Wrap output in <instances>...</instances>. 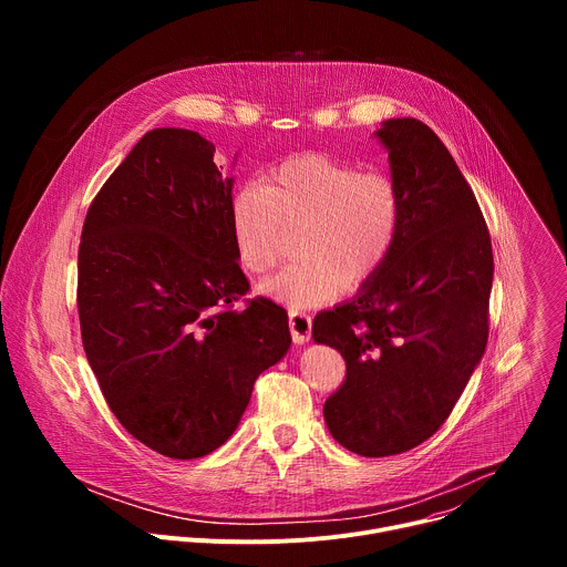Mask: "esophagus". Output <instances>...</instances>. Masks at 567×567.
<instances>
[{"label": "esophagus", "mask_w": 567, "mask_h": 567, "mask_svg": "<svg viewBox=\"0 0 567 567\" xmlns=\"http://www.w3.org/2000/svg\"><path fill=\"white\" fill-rule=\"evenodd\" d=\"M289 330L293 343H307L311 337V318L305 311H289Z\"/></svg>", "instance_id": "esophagus-1"}]
</instances>
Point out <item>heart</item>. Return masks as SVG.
I'll return each mask as SVG.
<instances>
[{"instance_id":"b5f03b06","label":"heart","mask_w":567,"mask_h":567,"mask_svg":"<svg viewBox=\"0 0 567 567\" xmlns=\"http://www.w3.org/2000/svg\"><path fill=\"white\" fill-rule=\"evenodd\" d=\"M401 224V195L381 171H359L320 152L287 156L228 206L239 267L269 274L285 256L287 233L302 226L298 256L260 291L291 309L328 305L368 282L388 260Z\"/></svg>"}]
</instances>
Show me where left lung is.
Here are the masks:
<instances>
[{"label":"left lung","mask_w":567,"mask_h":567,"mask_svg":"<svg viewBox=\"0 0 567 567\" xmlns=\"http://www.w3.org/2000/svg\"><path fill=\"white\" fill-rule=\"evenodd\" d=\"M401 195L383 267L313 318L311 339L341 352L346 381L326 401L332 437L365 457L426 442L451 415L489 337L492 237L446 145L417 118L374 132Z\"/></svg>","instance_id":"left-lung-1"}]
</instances>
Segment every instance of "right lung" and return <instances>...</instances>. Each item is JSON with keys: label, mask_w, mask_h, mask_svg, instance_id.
<instances>
[{"label": "right lung", "mask_w": 567, "mask_h": 567, "mask_svg": "<svg viewBox=\"0 0 567 567\" xmlns=\"http://www.w3.org/2000/svg\"><path fill=\"white\" fill-rule=\"evenodd\" d=\"M215 145L150 130L92 202L78 251L87 361L123 429L193 460L237 429L256 379L291 346L287 311L249 291L228 226L233 177Z\"/></svg>", "instance_id": "1"}]
</instances>
